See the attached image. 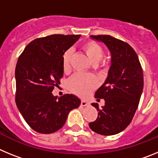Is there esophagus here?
Wrapping results in <instances>:
<instances>
[{
	"label": "esophagus",
	"instance_id": "obj_1",
	"mask_svg": "<svg viewBox=\"0 0 158 158\" xmlns=\"http://www.w3.org/2000/svg\"><path fill=\"white\" fill-rule=\"evenodd\" d=\"M81 105L83 106V107H85V106L89 105V102L86 101V100H81Z\"/></svg>",
	"mask_w": 158,
	"mask_h": 158
}]
</instances>
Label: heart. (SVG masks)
Listing matches in <instances>:
<instances>
[{
    "instance_id": "1",
    "label": "heart",
    "mask_w": 158,
    "mask_h": 158,
    "mask_svg": "<svg viewBox=\"0 0 158 158\" xmlns=\"http://www.w3.org/2000/svg\"><path fill=\"white\" fill-rule=\"evenodd\" d=\"M83 51L88 58L94 65L101 61L104 56V49L100 44L95 42H88L83 45ZM72 53L66 51L62 56V68L65 72L70 69V60ZM105 62H103V64ZM98 85V81L96 77L92 74L77 73L73 75L68 81V88L73 93L81 97H85Z\"/></svg>"
}]
</instances>
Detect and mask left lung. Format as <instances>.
Wrapping results in <instances>:
<instances>
[{
	"mask_svg": "<svg viewBox=\"0 0 158 158\" xmlns=\"http://www.w3.org/2000/svg\"><path fill=\"white\" fill-rule=\"evenodd\" d=\"M90 37L108 48L111 65L105 81L95 93V97L104 99L105 104L101 109L97 103L92 104L98 116L89 123V127L102 135H116L131 123L139 106L144 84L142 66L128 43L106 35Z\"/></svg>",
	"mask_w": 158,
	"mask_h": 158,
	"instance_id": "1",
	"label": "left lung"
}]
</instances>
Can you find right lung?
I'll return each mask as SVG.
<instances>
[{
	"mask_svg": "<svg viewBox=\"0 0 158 158\" xmlns=\"http://www.w3.org/2000/svg\"><path fill=\"white\" fill-rule=\"evenodd\" d=\"M80 35H51L25 47L16 63V103L19 112L36 132L51 134L62 128L81 100L73 94L54 96V86L63 76L62 56Z\"/></svg>",
	"mask_w": 158,
	"mask_h": 158,
	"instance_id": "add662e5",
	"label": "right lung"
}]
</instances>
